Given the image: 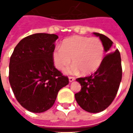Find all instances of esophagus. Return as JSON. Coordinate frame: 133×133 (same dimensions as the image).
<instances>
[{
  "mask_svg": "<svg viewBox=\"0 0 133 133\" xmlns=\"http://www.w3.org/2000/svg\"><path fill=\"white\" fill-rule=\"evenodd\" d=\"M75 77H72V76L69 77V82H72V81H75Z\"/></svg>",
  "mask_w": 133,
  "mask_h": 133,
  "instance_id": "obj_1",
  "label": "esophagus"
}]
</instances>
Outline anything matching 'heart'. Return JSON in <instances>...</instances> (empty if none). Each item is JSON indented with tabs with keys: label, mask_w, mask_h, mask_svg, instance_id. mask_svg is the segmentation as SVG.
Masks as SVG:
<instances>
[{
	"label": "heart",
	"mask_w": 133,
	"mask_h": 133,
	"mask_svg": "<svg viewBox=\"0 0 133 133\" xmlns=\"http://www.w3.org/2000/svg\"><path fill=\"white\" fill-rule=\"evenodd\" d=\"M72 62L73 65L66 72L75 73L81 71L84 75L95 72L101 66L104 58V46L98 38L75 35L64 40L61 48L52 52V60L58 69H63Z\"/></svg>",
	"instance_id": "obj_1"
}]
</instances>
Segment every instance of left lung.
<instances>
[{"mask_svg":"<svg viewBox=\"0 0 133 133\" xmlns=\"http://www.w3.org/2000/svg\"><path fill=\"white\" fill-rule=\"evenodd\" d=\"M94 35L99 37L107 54L95 72L76 79L81 89L75 97L83 110L96 113L107 109L115 98L122 78V67L120 52L118 49L114 51L112 41L104 35Z\"/></svg>","mask_w":133,"mask_h":133,"instance_id":"8db88e82","label":"left lung"}]
</instances>
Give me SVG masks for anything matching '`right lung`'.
I'll use <instances>...</instances> for the list:
<instances>
[{
	"label": "right lung",
	"mask_w": 133,
	"mask_h": 133,
	"mask_svg": "<svg viewBox=\"0 0 133 133\" xmlns=\"http://www.w3.org/2000/svg\"><path fill=\"white\" fill-rule=\"evenodd\" d=\"M55 34L36 33L23 38L15 46L9 61V80L15 97L32 112L50 109L58 92L69 78L55 68L52 60Z\"/></svg>",
	"instance_id": "add662e5"
}]
</instances>
